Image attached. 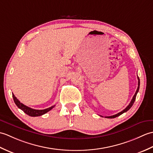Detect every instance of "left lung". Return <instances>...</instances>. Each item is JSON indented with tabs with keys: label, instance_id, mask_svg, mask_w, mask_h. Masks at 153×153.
Wrapping results in <instances>:
<instances>
[{
	"label": "left lung",
	"instance_id": "obj_1",
	"mask_svg": "<svg viewBox=\"0 0 153 153\" xmlns=\"http://www.w3.org/2000/svg\"><path fill=\"white\" fill-rule=\"evenodd\" d=\"M137 79H138V87H137V89L136 91H135V95L134 96L133 98H132V100H131V102L130 103V104H129V105H128V106L126 107V108H124V109L123 111H122L121 112H120V113H118V114H114V115H113V116H110V117H105V118H116V117H118V116H120V115H121L122 114H123L124 113H126V112L128 111L129 109H130V108L132 107V105H133V104H134V101H135V98H136L137 94V92L139 91V90H140V78H139L138 76H137Z\"/></svg>",
	"mask_w": 153,
	"mask_h": 153
}]
</instances>
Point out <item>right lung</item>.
<instances>
[{
	"label": "right lung",
	"instance_id": "add662e5",
	"mask_svg": "<svg viewBox=\"0 0 153 153\" xmlns=\"http://www.w3.org/2000/svg\"><path fill=\"white\" fill-rule=\"evenodd\" d=\"M12 97H13V101H14V102L17 106H18V107L20 109H22L25 113L28 114L29 116H30V117L41 116V115L48 113V111H50L51 109H52V108L55 107V105H53V106H52L51 107H49L48 108H45V109H42V110L33 109V108L26 106V105H25L24 104H23L22 103L20 102V101L18 99H17L16 97L14 96V94H12Z\"/></svg>",
	"mask_w": 153,
	"mask_h": 153
}]
</instances>
